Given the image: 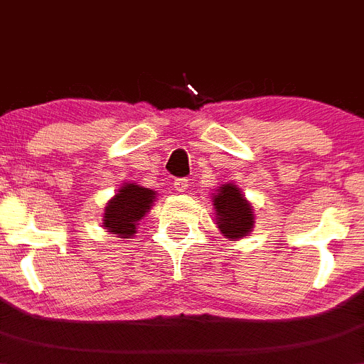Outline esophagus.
I'll return each mask as SVG.
<instances>
[{"mask_svg":"<svg viewBox=\"0 0 364 364\" xmlns=\"http://www.w3.org/2000/svg\"><path fill=\"white\" fill-rule=\"evenodd\" d=\"M188 186H190V181H188L186 178H178V179H174V188H176L178 191H186Z\"/></svg>","mask_w":364,"mask_h":364,"instance_id":"obj_1","label":"esophagus"}]
</instances>
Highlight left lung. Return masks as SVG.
Wrapping results in <instances>:
<instances>
[{"label": "left lung", "instance_id": "8db88e82", "mask_svg": "<svg viewBox=\"0 0 364 364\" xmlns=\"http://www.w3.org/2000/svg\"><path fill=\"white\" fill-rule=\"evenodd\" d=\"M217 212V224L224 236L236 240L250 232L253 225V208L235 185L219 186V191L212 198Z\"/></svg>", "mask_w": 364, "mask_h": 364}]
</instances>
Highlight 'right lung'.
Here are the masks:
<instances>
[{"mask_svg": "<svg viewBox=\"0 0 364 364\" xmlns=\"http://www.w3.org/2000/svg\"><path fill=\"white\" fill-rule=\"evenodd\" d=\"M154 191L139 185H123L107 203L104 228L112 235L128 237L136 231V223L145 215L154 202Z\"/></svg>", "mask_w": 364, "mask_h": 364, "instance_id": "add662e5", "label": "right lung"}]
</instances>
